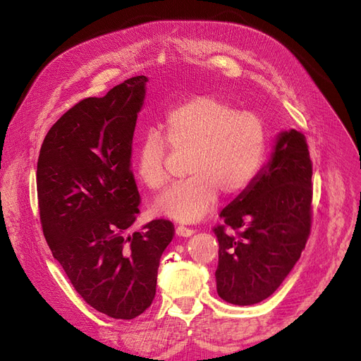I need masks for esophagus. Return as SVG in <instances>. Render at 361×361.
I'll list each match as a JSON object with an SVG mask.
<instances>
[{
	"label": "esophagus",
	"mask_w": 361,
	"mask_h": 361,
	"mask_svg": "<svg viewBox=\"0 0 361 361\" xmlns=\"http://www.w3.org/2000/svg\"><path fill=\"white\" fill-rule=\"evenodd\" d=\"M176 233H177L178 236L188 238V236H192V235L195 233V231L190 229V228H185V226H178V228L176 229Z\"/></svg>",
	"instance_id": "esophagus-1"
}]
</instances>
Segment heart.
Returning a JSON list of instances; mask_svg holds the SVG:
<instances>
[{
	"mask_svg": "<svg viewBox=\"0 0 361 361\" xmlns=\"http://www.w3.org/2000/svg\"><path fill=\"white\" fill-rule=\"evenodd\" d=\"M159 129L172 149L189 152L185 173L190 177L172 184L154 202L159 214L177 221L201 220L220 192L228 197L244 192L263 165L266 132L262 118L236 111L221 98L204 95L173 106ZM163 139L157 130H149L133 156L138 178L153 190L166 181Z\"/></svg>",
	"mask_w": 361,
	"mask_h": 361,
	"instance_id": "b5f03b06",
	"label": "heart"
}]
</instances>
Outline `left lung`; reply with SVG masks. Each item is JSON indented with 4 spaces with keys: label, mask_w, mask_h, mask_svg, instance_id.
I'll return each mask as SVG.
<instances>
[{
    "label": "left lung",
    "mask_w": 361,
    "mask_h": 361,
    "mask_svg": "<svg viewBox=\"0 0 361 361\" xmlns=\"http://www.w3.org/2000/svg\"><path fill=\"white\" fill-rule=\"evenodd\" d=\"M311 178L303 133L279 132L268 164L220 212L223 224L214 228L216 281L223 300L239 306L259 303L295 268L311 231Z\"/></svg>",
    "instance_id": "obj_1"
}]
</instances>
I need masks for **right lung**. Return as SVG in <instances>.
<instances>
[{"mask_svg":"<svg viewBox=\"0 0 361 361\" xmlns=\"http://www.w3.org/2000/svg\"><path fill=\"white\" fill-rule=\"evenodd\" d=\"M149 78L86 98L50 128L37 162V195L51 255L92 308L132 319L152 305L169 220L126 233L140 212L132 138Z\"/></svg>","mask_w":361,"mask_h":361,"instance_id":"obj_1","label":"right lung"}]
</instances>
